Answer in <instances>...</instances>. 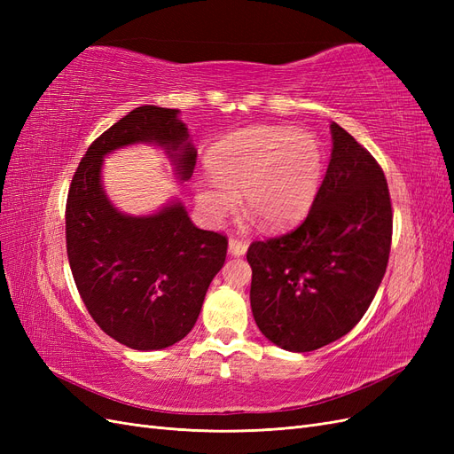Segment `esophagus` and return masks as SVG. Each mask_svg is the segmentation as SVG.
<instances>
[{"instance_id":"34e87169","label":"esophagus","mask_w":454,"mask_h":454,"mask_svg":"<svg viewBox=\"0 0 454 454\" xmlns=\"http://www.w3.org/2000/svg\"><path fill=\"white\" fill-rule=\"evenodd\" d=\"M246 252H248V244L239 240V239H229V254H231V255L240 257V255H244Z\"/></svg>"}]
</instances>
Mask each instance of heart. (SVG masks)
I'll use <instances>...</instances> for the list:
<instances>
[{
  "label": "heart",
  "mask_w": 454,
  "mask_h": 454,
  "mask_svg": "<svg viewBox=\"0 0 454 454\" xmlns=\"http://www.w3.org/2000/svg\"><path fill=\"white\" fill-rule=\"evenodd\" d=\"M210 177L195 182L204 217L219 223L237 208L252 214L267 231L303 222L320 193L324 149L309 130L250 127L229 134L206 155Z\"/></svg>",
  "instance_id": "1"
}]
</instances>
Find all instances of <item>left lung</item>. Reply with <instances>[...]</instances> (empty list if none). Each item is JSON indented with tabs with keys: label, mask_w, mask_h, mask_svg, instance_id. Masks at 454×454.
Returning <instances> with one entry per match:
<instances>
[{
	"label": "left lung",
	"mask_w": 454,
	"mask_h": 454,
	"mask_svg": "<svg viewBox=\"0 0 454 454\" xmlns=\"http://www.w3.org/2000/svg\"><path fill=\"white\" fill-rule=\"evenodd\" d=\"M332 159L307 219L254 242L250 303L274 345L310 352L362 320L387 272L392 242L388 184L377 160L332 122Z\"/></svg>",
	"instance_id": "1"
}]
</instances>
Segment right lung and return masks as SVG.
Listing matches in <instances>:
<instances>
[{"mask_svg":"<svg viewBox=\"0 0 454 454\" xmlns=\"http://www.w3.org/2000/svg\"><path fill=\"white\" fill-rule=\"evenodd\" d=\"M134 144L164 149L180 184L193 176L197 149L180 109H132L79 162L66 204V246L92 320L121 345L147 352L172 347L193 329L225 263L227 239L193 225L177 199L149 215L115 208L102 185L104 157Z\"/></svg>","mask_w":454,"mask_h":454,"instance_id":"add662e5","label":"right lung"}]
</instances>
